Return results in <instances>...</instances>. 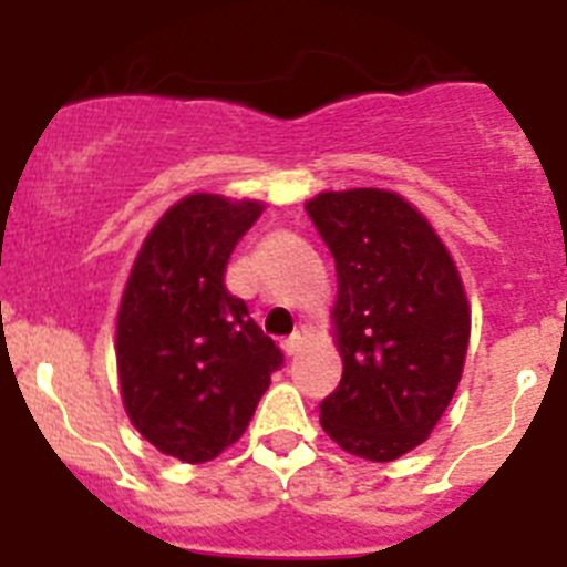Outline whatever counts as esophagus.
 Masks as SVG:
<instances>
[{"label": "esophagus", "mask_w": 567, "mask_h": 567, "mask_svg": "<svg viewBox=\"0 0 567 567\" xmlns=\"http://www.w3.org/2000/svg\"><path fill=\"white\" fill-rule=\"evenodd\" d=\"M303 340H307V329H295V332L284 340V352H287L289 358H292V354H298L300 349H303Z\"/></svg>", "instance_id": "obj_1"}]
</instances>
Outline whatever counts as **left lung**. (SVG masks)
<instances>
[{
	"instance_id": "left-lung-1",
	"label": "left lung",
	"mask_w": 567,
	"mask_h": 567,
	"mask_svg": "<svg viewBox=\"0 0 567 567\" xmlns=\"http://www.w3.org/2000/svg\"><path fill=\"white\" fill-rule=\"evenodd\" d=\"M307 213L334 258L343 354L320 425L343 452L389 463L432 434L457 392L471 332L463 280L400 195L320 193Z\"/></svg>"
}]
</instances>
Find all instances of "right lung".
Instances as JSON below:
<instances>
[{"label":"right lung","mask_w":567,"mask_h":567,"mask_svg":"<svg viewBox=\"0 0 567 567\" xmlns=\"http://www.w3.org/2000/svg\"><path fill=\"white\" fill-rule=\"evenodd\" d=\"M264 204L195 193L169 207L135 258L115 360L130 420L158 452L207 463L244 434L284 352L224 284Z\"/></svg>","instance_id":"right-lung-1"}]
</instances>
